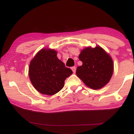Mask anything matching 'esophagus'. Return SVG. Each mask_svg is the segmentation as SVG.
I'll return each mask as SVG.
<instances>
[{"mask_svg":"<svg viewBox=\"0 0 134 134\" xmlns=\"http://www.w3.org/2000/svg\"><path fill=\"white\" fill-rule=\"evenodd\" d=\"M72 70L73 71V72L75 73V72H76V67H72Z\"/></svg>","mask_w":134,"mask_h":134,"instance_id":"obj_1","label":"esophagus"}]
</instances>
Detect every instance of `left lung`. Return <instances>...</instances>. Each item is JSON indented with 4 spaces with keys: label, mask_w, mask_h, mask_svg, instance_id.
Here are the masks:
<instances>
[{
    "label": "left lung",
    "mask_w": 134,
    "mask_h": 134,
    "mask_svg": "<svg viewBox=\"0 0 134 134\" xmlns=\"http://www.w3.org/2000/svg\"><path fill=\"white\" fill-rule=\"evenodd\" d=\"M79 57L83 64L77 67L76 74L87 87L100 89L109 82L114 65L111 56L103 48L86 47Z\"/></svg>",
    "instance_id": "obj_1"
}]
</instances>
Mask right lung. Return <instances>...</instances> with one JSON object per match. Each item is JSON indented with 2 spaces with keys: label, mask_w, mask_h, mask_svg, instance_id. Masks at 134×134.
I'll use <instances>...</instances> for the list:
<instances>
[{
  "label": "right lung",
  "mask_w": 134,
  "mask_h": 134,
  "mask_svg": "<svg viewBox=\"0 0 134 134\" xmlns=\"http://www.w3.org/2000/svg\"><path fill=\"white\" fill-rule=\"evenodd\" d=\"M57 57L54 49L40 50L30 62L29 77L35 89L41 94L53 95L64 87V82L72 74Z\"/></svg>",
  "instance_id": "1"
}]
</instances>
